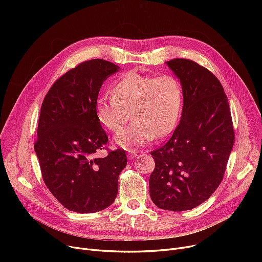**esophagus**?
<instances>
[{
  "label": "esophagus",
  "mask_w": 262,
  "mask_h": 262,
  "mask_svg": "<svg viewBox=\"0 0 262 262\" xmlns=\"http://www.w3.org/2000/svg\"><path fill=\"white\" fill-rule=\"evenodd\" d=\"M137 156H138V154H137V152H134V150H130V152L127 154L128 159H135Z\"/></svg>",
  "instance_id": "34e87169"
}]
</instances>
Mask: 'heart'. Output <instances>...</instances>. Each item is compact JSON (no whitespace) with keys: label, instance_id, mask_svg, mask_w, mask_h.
<instances>
[{"label":"heart","instance_id":"b5f03b06","mask_svg":"<svg viewBox=\"0 0 262 262\" xmlns=\"http://www.w3.org/2000/svg\"><path fill=\"white\" fill-rule=\"evenodd\" d=\"M112 94L96 99L95 115L105 128L119 133L130 113L134 122L115 139L121 147L135 150L174 129L183 95L180 81L174 76L127 72L114 82Z\"/></svg>","mask_w":262,"mask_h":262}]
</instances>
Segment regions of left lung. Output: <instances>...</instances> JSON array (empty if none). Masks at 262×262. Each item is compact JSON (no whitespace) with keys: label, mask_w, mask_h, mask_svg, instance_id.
Wrapping results in <instances>:
<instances>
[{"label":"left lung","mask_w":262,"mask_h":262,"mask_svg":"<svg viewBox=\"0 0 262 262\" xmlns=\"http://www.w3.org/2000/svg\"><path fill=\"white\" fill-rule=\"evenodd\" d=\"M167 64L181 81L184 106L169 141L150 152L155 169L149 195L161 209L184 211L208 200L221 184L235 134L220 80L189 59L175 58Z\"/></svg>","instance_id":"left-lung-1"}]
</instances>
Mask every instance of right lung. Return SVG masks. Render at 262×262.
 Returning <instances> with one entry per match:
<instances>
[{
	"mask_svg": "<svg viewBox=\"0 0 262 262\" xmlns=\"http://www.w3.org/2000/svg\"><path fill=\"white\" fill-rule=\"evenodd\" d=\"M120 70L104 59L79 63L59 77L41 105L34 145L42 178L67 209L93 213L112 205L126 167L125 150L99 157L108 137L95 115L103 82Z\"/></svg>",
	"mask_w": 262,
	"mask_h": 262,
	"instance_id": "right-lung-1",
	"label": "right lung"
}]
</instances>
